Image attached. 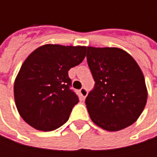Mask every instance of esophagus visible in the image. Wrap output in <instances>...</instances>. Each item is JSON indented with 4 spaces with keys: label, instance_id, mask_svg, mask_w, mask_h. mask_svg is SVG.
<instances>
[{
    "label": "esophagus",
    "instance_id": "obj_1",
    "mask_svg": "<svg viewBox=\"0 0 157 157\" xmlns=\"http://www.w3.org/2000/svg\"><path fill=\"white\" fill-rule=\"evenodd\" d=\"M80 94H81L82 97L83 99H85V97L87 96V90H86L85 88H82V89L80 90Z\"/></svg>",
    "mask_w": 157,
    "mask_h": 157
}]
</instances>
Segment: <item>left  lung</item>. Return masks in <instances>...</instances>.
<instances>
[{
	"label": "left lung",
	"mask_w": 157,
	"mask_h": 157,
	"mask_svg": "<svg viewBox=\"0 0 157 157\" xmlns=\"http://www.w3.org/2000/svg\"><path fill=\"white\" fill-rule=\"evenodd\" d=\"M86 57L95 82L85 99L92 121L110 132L133 124L147 100L144 77L137 63L116 47L88 46Z\"/></svg>",
	"instance_id": "left-lung-1"
}]
</instances>
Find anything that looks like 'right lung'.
Masks as SVG:
<instances>
[{
	"label": "right lung",
	"mask_w": 157,
	"mask_h": 157,
	"mask_svg": "<svg viewBox=\"0 0 157 157\" xmlns=\"http://www.w3.org/2000/svg\"><path fill=\"white\" fill-rule=\"evenodd\" d=\"M85 52V46L44 44L26 58L13 91L17 110L29 125L52 131L67 122L79 102L68 71L82 62Z\"/></svg>",
	"instance_id": "right-lung-1"
}]
</instances>
